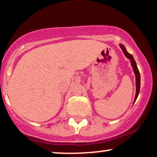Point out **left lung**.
Masks as SVG:
<instances>
[{
  "instance_id": "obj_1",
  "label": "left lung",
  "mask_w": 157,
  "mask_h": 157,
  "mask_svg": "<svg viewBox=\"0 0 157 157\" xmlns=\"http://www.w3.org/2000/svg\"><path fill=\"white\" fill-rule=\"evenodd\" d=\"M119 46L120 48H121V50L124 53V55L126 56V57H127L128 59H130L131 64H132V66L133 68V71H134L135 76H136V95H135L134 103H133V104H134V102L136 101L137 97H138L139 94V90H140V74H139V69L138 68H137L136 63V62H135V60L134 59V57H133V56L127 52V51H126V49L125 47H124V45L119 44Z\"/></svg>"
}]
</instances>
